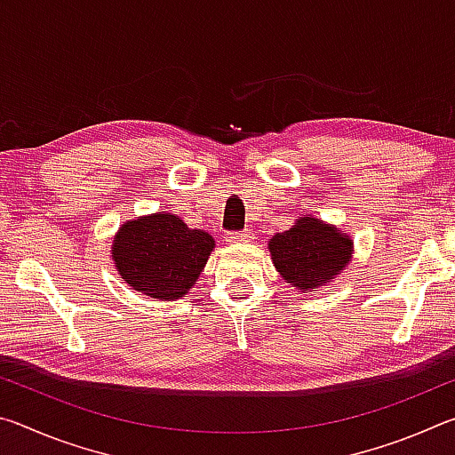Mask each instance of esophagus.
Returning a JSON list of instances; mask_svg holds the SVG:
<instances>
[{
    "mask_svg": "<svg viewBox=\"0 0 455 455\" xmlns=\"http://www.w3.org/2000/svg\"><path fill=\"white\" fill-rule=\"evenodd\" d=\"M252 235L249 230H241V233H227V243L230 244H238V243H249Z\"/></svg>",
    "mask_w": 455,
    "mask_h": 455,
    "instance_id": "esophagus-1",
    "label": "esophagus"
}]
</instances>
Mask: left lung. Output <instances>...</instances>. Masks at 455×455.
<instances>
[{
    "mask_svg": "<svg viewBox=\"0 0 455 455\" xmlns=\"http://www.w3.org/2000/svg\"><path fill=\"white\" fill-rule=\"evenodd\" d=\"M268 252L284 283L311 292L343 273L353 259V241L335 225L303 214L289 230L268 238Z\"/></svg>",
    "mask_w": 455,
    "mask_h": 455,
    "instance_id": "8db88e82",
    "label": "left lung"
}]
</instances>
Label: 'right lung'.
<instances>
[{"mask_svg":"<svg viewBox=\"0 0 455 455\" xmlns=\"http://www.w3.org/2000/svg\"><path fill=\"white\" fill-rule=\"evenodd\" d=\"M214 251V238L190 228L172 212L134 217L112 241L114 267L128 287L160 301H174L195 287Z\"/></svg>","mask_w":455,"mask_h":455,"instance_id":"obj_1","label":"right lung"}]
</instances>
